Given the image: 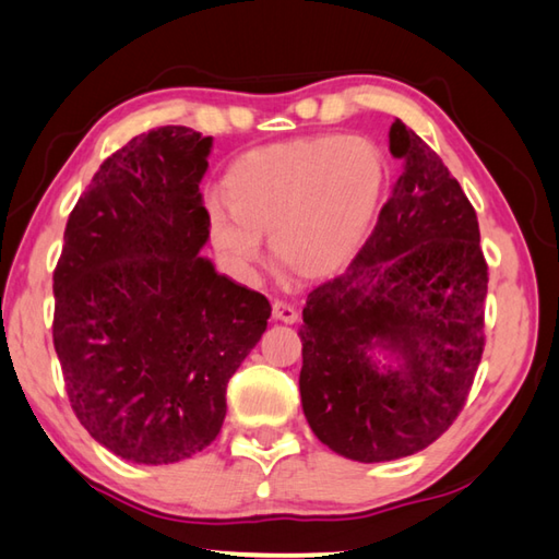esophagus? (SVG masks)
I'll use <instances>...</instances> for the list:
<instances>
[{
	"mask_svg": "<svg viewBox=\"0 0 559 559\" xmlns=\"http://www.w3.org/2000/svg\"><path fill=\"white\" fill-rule=\"evenodd\" d=\"M271 314H273V320H276V322H283V324H295V322H298V310H295L293 305H288V302H281V300L273 302Z\"/></svg>",
	"mask_w": 559,
	"mask_h": 559,
	"instance_id": "34e87169",
	"label": "esophagus"
}]
</instances>
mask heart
I'll use <instances>...</instances> for the list:
<instances>
[{"mask_svg": "<svg viewBox=\"0 0 559 559\" xmlns=\"http://www.w3.org/2000/svg\"><path fill=\"white\" fill-rule=\"evenodd\" d=\"M390 164L366 135H314L239 157L225 179L227 205H213L207 233L217 254L249 276L271 254L300 278L342 271L366 245L385 199Z\"/></svg>", "mask_w": 559, "mask_h": 559, "instance_id": "heart-1", "label": "heart"}]
</instances>
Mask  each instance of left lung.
<instances>
[{
  "mask_svg": "<svg viewBox=\"0 0 559 559\" xmlns=\"http://www.w3.org/2000/svg\"><path fill=\"white\" fill-rule=\"evenodd\" d=\"M402 177L346 273L302 308L300 400L334 453L388 463L451 426L485 346L479 225L439 155L395 118Z\"/></svg>",
  "mask_w": 559,
  "mask_h": 559,
  "instance_id": "8db88e82",
  "label": "left lung"
}]
</instances>
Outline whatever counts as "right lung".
Listing matches in <instances>:
<instances>
[{
  "mask_svg": "<svg viewBox=\"0 0 559 559\" xmlns=\"http://www.w3.org/2000/svg\"><path fill=\"white\" fill-rule=\"evenodd\" d=\"M213 138L164 126L114 152L64 227L52 342L76 419L140 465L201 453L235 370L266 332L264 295L201 257Z\"/></svg>",
  "mask_w": 559,
  "mask_h": 559,
  "instance_id": "right-lung-1",
  "label": "right lung"
}]
</instances>
